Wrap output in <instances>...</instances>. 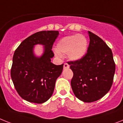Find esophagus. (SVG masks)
<instances>
[{
	"label": "esophagus",
	"instance_id": "1",
	"mask_svg": "<svg viewBox=\"0 0 123 123\" xmlns=\"http://www.w3.org/2000/svg\"><path fill=\"white\" fill-rule=\"evenodd\" d=\"M69 67H70V65H69L67 63H64V65H63V68L64 69H68V68H69Z\"/></svg>",
	"mask_w": 123,
	"mask_h": 123
}]
</instances>
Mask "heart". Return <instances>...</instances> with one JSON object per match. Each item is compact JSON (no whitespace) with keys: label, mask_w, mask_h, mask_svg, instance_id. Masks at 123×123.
<instances>
[{"label":"heart","mask_w":123,"mask_h":123,"mask_svg":"<svg viewBox=\"0 0 123 123\" xmlns=\"http://www.w3.org/2000/svg\"><path fill=\"white\" fill-rule=\"evenodd\" d=\"M87 49V39L82 34H74L63 37L58 42L55 55L62 57V54H67L70 60L81 59L86 54Z\"/></svg>","instance_id":"1"}]
</instances>
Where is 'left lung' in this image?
<instances>
[{
  "mask_svg": "<svg viewBox=\"0 0 123 123\" xmlns=\"http://www.w3.org/2000/svg\"><path fill=\"white\" fill-rule=\"evenodd\" d=\"M89 46L79 60L68 62L74 76L71 86L74 94L83 102L101 99L112 86L116 65L112 51L100 37L89 31Z\"/></svg>",
  "mask_w": 123,
  "mask_h": 123,
  "instance_id": "8db88e82",
  "label": "left lung"
}]
</instances>
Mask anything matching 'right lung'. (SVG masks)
Wrapping results in <instances>:
<instances>
[{
	"label": "right lung",
	"instance_id": "obj_1",
	"mask_svg": "<svg viewBox=\"0 0 123 123\" xmlns=\"http://www.w3.org/2000/svg\"><path fill=\"white\" fill-rule=\"evenodd\" d=\"M59 35L58 31L36 32L25 39L14 52L11 75L15 89L23 99L42 104L51 97L57 78L63 64L56 65L51 62L54 56L53 44ZM36 44L44 46L40 57L34 54Z\"/></svg>",
	"mask_w": 123,
	"mask_h": 123
}]
</instances>
